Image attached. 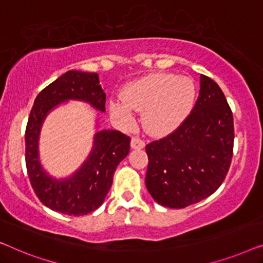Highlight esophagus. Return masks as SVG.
I'll return each instance as SVG.
<instances>
[{"mask_svg":"<svg viewBox=\"0 0 263 263\" xmlns=\"http://www.w3.org/2000/svg\"><path fill=\"white\" fill-rule=\"evenodd\" d=\"M145 146V142L140 139L139 137H132L131 139V147L132 149H143Z\"/></svg>","mask_w":263,"mask_h":263,"instance_id":"1","label":"esophagus"}]
</instances>
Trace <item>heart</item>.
Masks as SVG:
<instances>
[{"label": "heart", "instance_id": "1", "mask_svg": "<svg viewBox=\"0 0 263 263\" xmlns=\"http://www.w3.org/2000/svg\"><path fill=\"white\" fill-rule=\"evenodd\" d=\"M197 88L188 76L156 72L132 81L121 99L110 102L112 116L124 125L135 120V110H143V121L153 135H167L180 126L191 113Z\"/></svg>", "mask_w": 263, "mask_h": 263}]
</instances>
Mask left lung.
<instances>
[{"instance_id":"8db88e82","label":"left lung","mask_w":263,"mask_h":263,"mask_svg":"<svg viewBox=\"0 0 263 263\" xmlns=\"http://www.w3.org/2000/svg\"><path fill=\"white\" fill-rule=\"evenodd\" d=\"M234 138V117L224 93L201 75L190 116L169 136L145 146V184L151 197L170 209H183L210 197L230 168Z\"/></svg>"}]
</instances>
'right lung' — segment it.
<instances>
[{
  "label": "right lung",
  "instance_id": "1",
  "mask_svg": "<svg viewBox=\"0 0 263 263\" xmlns=\"http://www.w3.org/2000/svg\"><path fill=\"white\" fill-rule=\"evenodd\" d=\"M69 100L87 102L105 112L106 93L98 73L70 70L38 94L26 126V167L33 191L44 205L69 216H83L105 201L118 164L130 153L131 138L116 130L98 131L89 156L72 175L51 176L40 162V130L47 114Z\"/></svg>",
  "mask_w": 263,
  "mask_h": 263
}]
</instances>
